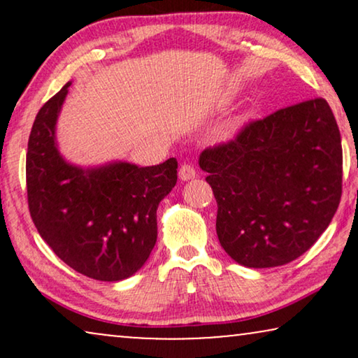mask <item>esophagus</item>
Here are the masks:
<instances>
[{"label": "esophagus", "mask_w": 358, "mask_h": 358, "mask_svg": "<svg viewBox=\"0 0 358 358\" xmlns=\"http://www.w3.org/2000/svg\"><path fill=\"white\" fill-rule=\"evenodd\" d=\"M195 178V169H194V166H190V164H182L179 168V179H182V180H190V179H194Z\"/></svg>", "instance_id": "obj_1"}]
</instances>
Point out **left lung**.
I'll return each instance as SVG.
<instances>
[{
	"label": "left lung",
	"instance_id": "1",
	"mask_svg": "<svg viewBox=\"0 0 358 358\" xmlns=\"http://www.w3.org/2000/svg\"><path fill=\"white\" fill-rule=\"evenodd\" d=\"M217 199V234L233 261L277 267L306 252L329 227L342 194V145L322 97L249 122L200 153Z\"/></svg>",
	"mask_w": 358,
	"mask_h": 358
}]
</instances>
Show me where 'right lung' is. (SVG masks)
I'll use <instances>...</instances> for the list:
<instances>
[{
  "instance_id": "add662e5",
  "label": "right lung",
  "mask_w": 358,
  "mask_h": 358,
  "mask_svg": "<svg viewBox=\"0 0 358 358\" xmlns=\"http://www.w3.org/2000/svg\"><path fill=\"white\" fill-rule=\"evenodd\" d=\"M70 85L42 106L29 135V212L66 266L96 280L119 282L138 272L153 251L156 210L178 182V161L146 168L125 161L96 168L68 163L55 130Z\"/></svg>"
}]
</instances>
